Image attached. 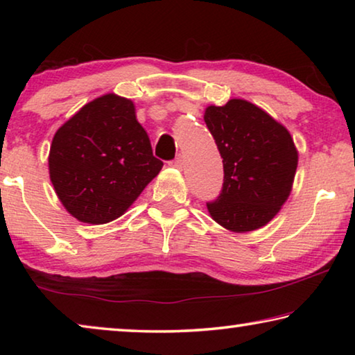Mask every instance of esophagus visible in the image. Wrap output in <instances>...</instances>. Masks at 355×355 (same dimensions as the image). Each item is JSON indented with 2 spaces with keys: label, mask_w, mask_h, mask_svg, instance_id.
<instances>
[{
  "label": "esophagus",
  "mask_w": 355,
  "mask_h": 355,
  "mask_svg": "<svg viewBox=\"0 0 355 355\" xmlns=\"http://www.w3.org/2000/svg\"><path fill=\"white\" fill-rule=\"evenodd\" d=\"M183 164H184V161H183L182 156H178V158H175V159H173L172 163H171V166L175 167V169H182Z\"/></svg>",
  "instance_id": "34e87169"
}]
</instances>
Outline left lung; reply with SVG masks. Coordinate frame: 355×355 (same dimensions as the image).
<instances>
[{"instance_id":"obj_1","label":"left lung","mask_w":355,"mask_h":355,"mask_svg":"<svg viewBox=\"0 0 355 355\" xmlns=\"http://www.w3.org/2000/svg\"><path fill=\"white\" fill-rule=\"evenodd\" d=\"M203 120L224 164V186L208 213L233 233L258 230L291 194L299 153L290 131L243 98L208 106Z\"/></svg>"}]
</instances>
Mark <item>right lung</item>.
<instances>
[{"mask_svg":"<svg viewBox=\"0 0 355 355\" xmlns=\"http://www.w3.org/2000/svg\"><path fill=\"white\" fill-rule=\"evenodd\" d=\"M150 139L130 98L105 94L84 105L53 137L48 171L64 208L84 224H107L158 175Z\"/></svg>","mask_w":355,"mask_h":355,"instance_id":"obj_1","label":"right lung"}]
</instances>
